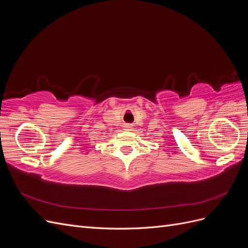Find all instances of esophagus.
Here are the masks:
<instances>
[{"label": "esophagus", "instance_id": "obj_1", "mask_svg": "<svg viewBox=\"0 0 248 248\" xmlns=\"http://www.w3.org/2000/svg\"><path fill=\"white\" fill-rule=\"evenodd\" d=\"M132 129H133L132 124H128V123L124 124V130H128V131H131Z\"/></svg>", "mask_w": 248, "mask_h": 248}]
</instances>
